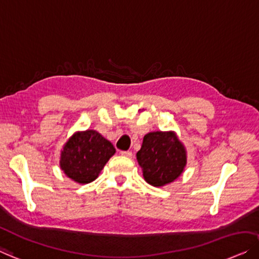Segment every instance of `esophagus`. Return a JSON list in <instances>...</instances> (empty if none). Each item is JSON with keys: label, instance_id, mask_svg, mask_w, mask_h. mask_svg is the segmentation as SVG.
Listing matches in <instances>:
<instances>
[{"label": "esophagus", "instance_id": "1", "mask_svg": "<svg viewBox=\"0 0 259 259\" xmlns=\"http://www.w3.org/2000/svg\"><path fill=\"white\" fill-rule=\"evenodd\" d=\"M120 154L122 156H126V157H132L133 156V153L130 152V151H123V152H120Z\"/></svg>", "mask_w": 259, "mask_h": 259}]
</instances>
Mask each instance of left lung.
<instances>
[{"mask_svg": "<svg viewBox=\"0 0 259 259\" xmlns=\"http://www.w3.org/2000/svg\"><path fill=\"white\" fill-rule=\"evenodd\" d=\"M137 160L145 181L153 187H163L183 173L187 149L174 131H156L144 137Z\"/></svg>", "mask_w": 259, "mask_h": 259, "instance_id": "obj_1", "label": "left lung"}]
</instances>
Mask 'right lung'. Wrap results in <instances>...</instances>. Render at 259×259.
<instances>
[{
	"label": "right lung",
	"mask_w": 259,
	"mask_h": 259,
	"mask_svg": "<svg viewBox=\"0 0 259 259\" xmlns=\"http://www.w3.org/2000/svg\"><path fill=\"white\" fill-rule=\"evenodd\" d=\"M115 148L95 130L77 131L61 149L59 166L72 181L86 185L98 178Z\"/></svg>",
	"instance_id": "1"
}]
</instances>
